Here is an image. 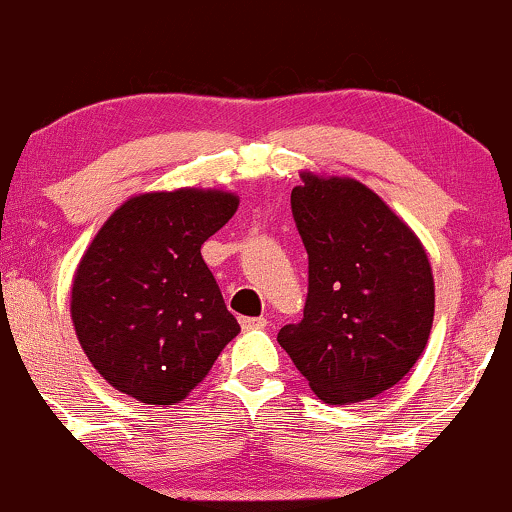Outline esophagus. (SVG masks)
<instances>
[{
	"mask_svg": "<svg viewBox=\"0 0 512 512\" xmlns=\"http://www.w3.org/2000/svg\"><path fill=\"white\" fill-rule=\"evenodd\" d=\"M240 327H243V330H264V327H267V320H264V317H243V320H240Z\"/></svg>",
	"mask_w": 512,
	"mask_h": 512,
	"instance_id": "esophagus-1",
	"label": "esophagus"
}]
</instances>
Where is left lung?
<instances>
[{
    "instance_id": "1",
    "label": "left lung",
    "mask_w": 512,
    "mask_h": 512,
    "mask_svg": "<svg viewBox=\"0 0 512 512\" xmlns=\"http://www.w3.org/2000/svg\"><path fill=\"white\" fill-rule=\"evenodd\" d=\"M291 209L308 250L303 320L286 349L327 404H354L397 385L424 354L436 310L428 255L416 233L354 178L305 170Z\"/></svg>"
}]
</instances>
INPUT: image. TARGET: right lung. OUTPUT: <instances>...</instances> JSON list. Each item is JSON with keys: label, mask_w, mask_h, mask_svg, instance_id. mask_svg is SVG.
<instances>
[{"label": "right lung", "mask_w": 512, "mask_h": 512, "mask_svg": "<svg viewBox=\"0 0 512 512\" xmlns=\"http://www.w3.org/2000/svg\"><path fill=\"white\" fill-rule=\"evenodd\" d=\"M238 195L180 187L122 202L72 281V322L91 366L144 404H178L207 378L238 320L202 260Z\"/></svg>", "instance_id": "obj_1"}]
</instances>
